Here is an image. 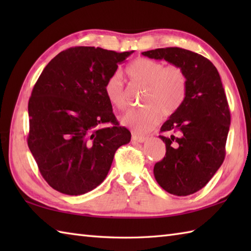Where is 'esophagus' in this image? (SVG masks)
I'll list each match as a JSON object with an SVG mask.
<instances>
[{
    "instance_id": "34e87169",
    "label": "esophagus",
    "mask_w": 251,
    "mask_h": 251,
    "mask_svg": "<svg viewBox=\"0 0 251 251\" xmlns=\"http://www.w3.org/2000/svg\"><path fill=\"white\" fill-rule=\"evenodd\" d=\"M131 139L134 140V141H136V142H140V143H142V142H145V141L147 140V137H145V136H137V135H132Z\"/></svg>"
}]
</instances>
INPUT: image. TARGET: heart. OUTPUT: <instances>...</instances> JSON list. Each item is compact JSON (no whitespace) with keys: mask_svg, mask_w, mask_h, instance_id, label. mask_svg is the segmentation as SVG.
Listing matches in <instances>:
<instances>
[{"mask_svg":"<svg viewBox=\"0 0 251 251\" xmlns=\"http://www.w3.org/2000/svg\"><path fill=\"white\" fill-rule=\"evenodd\" d=\"M130 82L147 88L143 96L142 108L130 109L121 116L123 125L145 134L155 127L164 116L178 111L186 96L188 79L178 66H165L163 62L137 58L125 70ZM104 95L116 109L123 110L128 103V94L117 74L111 75L104 83Z\"/></svg>","mask_w":251,"mask_h":251,"instance_id":"heart-1","label":"heart"}]
</instances>
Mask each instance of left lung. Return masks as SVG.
I'll use <instances>...</instances> for the list:
<instances>
[{
	"instance_id": "1",
	"label": "left lung",
	"mask_w": 251,
	"mask_h": 251,
	"mask_svg": "<svg viewBox=\"0 0 251 251\" xmlns=\"http://www.w3.org/2000/svg\"><path fill=\"white\" fill-rule=\"evenodd\" d=\"M166 60L185 73L188 89L182 105L164 123L159 136L166 154L154 166V177L168 193L193 194L209 182L226 156L231 114L219 72L204 56L180 47L142 52Z\"/></svg>"
}]
</instances>
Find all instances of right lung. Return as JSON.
<instances>
[{
	"instance_id": "obj_1",
	"label": "right lung",
	"mask_w": 251,
	"mask_h": 251,
	"mask_svg": "<svg viewBox=\"0 0 251 251\" xmlns=\"http://www.w3.org/2000/svg\"><path fill=\"white\" fill-rule=\"evenodd\" d=\"M134 50L71 47L49 62L29 99L28 146L52 189L82 195L102 182L131 134L120 126L104 83Z\"/></svg>"
}]
</instances>
